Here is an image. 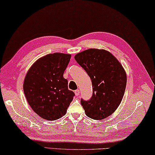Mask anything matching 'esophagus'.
<instances>
[{
	"mask_svg": "<svg viewBox=\"0 0 155 155\" xmlns=\"http://www.w3.org/2000/svg\"><path fill=\"white\" fill-rule=\"evenodd\" d=\"M75 96H79V94H80V90H75Z\"/></svg>",
	"mask_w": 155,
	"mask_h": 155,
	"instance_id": "obj_1",
	"label": "esophagus"
}]
</instances>
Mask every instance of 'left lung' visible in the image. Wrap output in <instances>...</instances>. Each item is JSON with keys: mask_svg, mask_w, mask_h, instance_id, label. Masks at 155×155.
Listing matches in <instances>:
<instances>
[{"mask_svg": "<svg viewBox=\"0 0 155 155\" xmlns=\"http://www.w3.org/2000/svg\"><path fill=\"white\" fill-rule=\"evenodd\" d=\"M74 58L92 80V98L89 101L81 99L86 115L95 120L107 118L123 99L127 83L124 68L113 54L104 49H87Z\"/></svg>", "mask_w": 155, "mask_h": 155, "instance_id": "8db88e82", "label": "left lung"}]
</instances>
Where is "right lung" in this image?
I'll return each instance as SVG.
<instances>
[{"label": "right lung", "instance_id": "right-lung-1", "mask_svg": "<svg viewBox=\"0 0 155 155\" xmlns=\"http://www.w3.org/2000/svg\"><path fill=\"white\" fill-rule=\"evenodd\" d=\"M71 55L55 53L38 59L26 74L23 91L28 104L38 115L54 121L65 115L74 92L63 78Z\"/></svg>", "mask_w": 155, "mask_h": 155}]
</instances>
